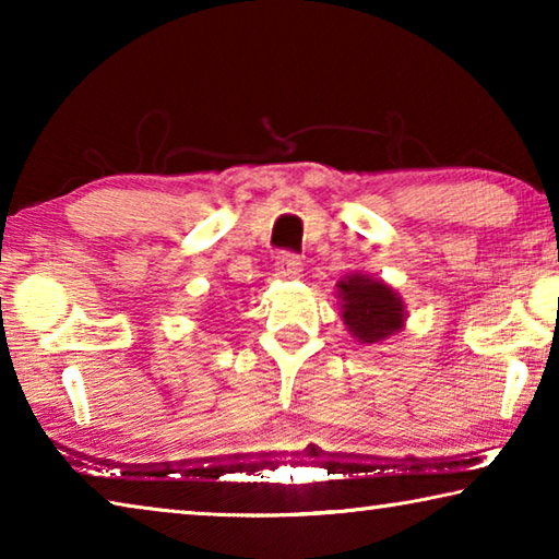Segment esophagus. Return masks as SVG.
I'll return each mask as SVG.
<instances>
[{"label": "esophagus", "instance_id": "34e87169", "mask_svg": "<svg viewBox=\"0 0 559 559\" xmlns=\"http://www.w3.org/2000/svg\"><path fill=\"white\" fill-rule=\"evenodd\" d=\"M276 271L283 278H296L302 271V261H300V257H296V253L281 251L276 257Z\"/></svg>", "mask_w": 559, "mask_h": 559}]
</instances>
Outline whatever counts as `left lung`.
<instances>
[{
  "label": "left lung",
  "instance_id": "left-lung-1",
  "mask_svg": "<svg viewBox=\"0 0 559 559\" xmlns=\"http://www.w3.org/2000/svg\"><path fill=\"white\" fill-rule=\"evenodd\" d=\"M340 316L357 343L374 345L404 328V302L392 286L367 273H349L337 281Z\"/></svg>",
  "mask_w": 559,
  "mask_h": 559
}]
</instances>
